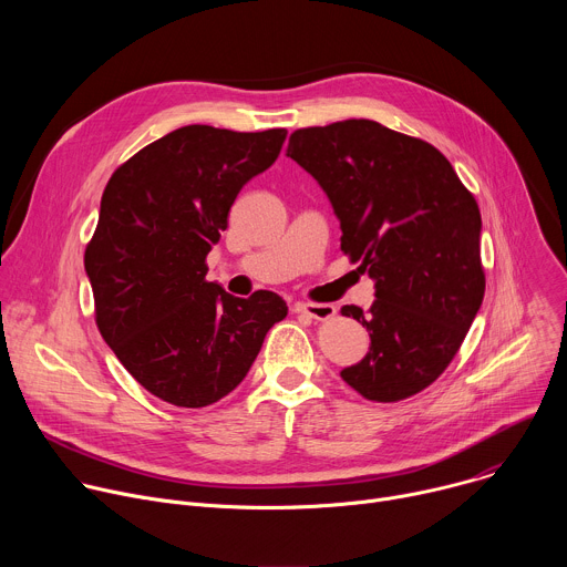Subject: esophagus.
I'll use <instances>...</instances> for the list:
<instances>
[{"label": "esophagus", "mask_w": 567, "mask_h": 567, "mask_svg": "<svg viewBox=\"0 0 567 567\" xmlns=\"http://www.w3.org/2000/svg\"><path fill=\"white\" fill-rule=\"evenodd\" d=\"M296 311L305 313V316H309L313 320H328V318H332L337 313V307L328 305V302H298Z\"/></svg>", "instance_id": "1"}]
</instances>
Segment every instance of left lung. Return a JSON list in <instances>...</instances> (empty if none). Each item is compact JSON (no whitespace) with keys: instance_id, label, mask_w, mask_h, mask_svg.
<instances>
[{"instance_id":"obj_1","label":"left lung","mask_w":567,"mask_h":567,"mask_svg":"<svg viewBox=\"0 0 567 567\" xmlns=\"http://www.w3.org/2000/svg\"><path fill=\"white\" fill-rule=\"evenodd\" d=\"M287 156L326 190L341 251L374 280L370 311L341 309L370 332L343 381L370 401L417 394L453 361L484 298L473 195L437 147L368 118L296 130Z\"/></svg>"}]
</instances>
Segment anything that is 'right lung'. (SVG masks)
Wrapping results in <instances>:
<instances>
[{"label": "right lung", "instance_id": "right-lung-1", "mask_svg": "<svg viewBox=\"0 0 567 567\" xmlns=\"http://www.w3.org/2000/svg\"><path fill=\"white\" fill-rule=\"evenodd\" d=\"M285 138L280 127L186 125L138 150L105 186L85 251L96 326L125 370L173 406L204 409L235 390L287 316L274 291L235 298L206 280L237 193Z\"/></svg>", "mask_w": 567, "mask_h": 567}]
</instances>
